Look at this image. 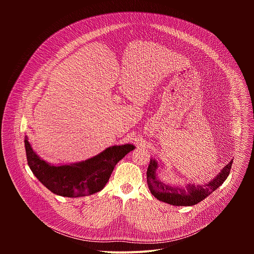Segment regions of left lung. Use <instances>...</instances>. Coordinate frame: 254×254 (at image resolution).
Instances as JSON below:
<instances>
[{"label":"left lung","mask_w":254,"mask_h":254,"mask_svg":"<svg viewBox=\"0 0 254 254\" xmlns=\"http://www.w3.org/2000/svg\"><path fill=\"white\" fill-rule=\"evenodd\" d=\"M233 160H231L215 178L205 184L195 185L193 182L185 185L168 184L160 179L157 170V160L151 158L147 171V182L152 195L159 201L174 206H193L207 198L217 188H219L227 179Z\"/></svg>","instance_id":"left-lung-1"}]
</instances>
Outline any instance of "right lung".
Returning <instances> with one entry per match:
<instances>
[{
    "instance_id": "1",
    "label": "right lung",
    "mask_w": 254,
    "mask_h": 254,
    "mask_svg": "<svg viewBox=\"0 0 254 254\" xmlns=\"http://www.w3.org/2000/svg\"><path fill=\"white\" fill-rule=\"evenodd\" d=\"M25 149L32 173L52 193L68 198L89 196L101 191L116 165L133 151L131 143L108 147L85 161L70 164H51L36 153L27 135Z\"/></svg>"
}]
</instances>
